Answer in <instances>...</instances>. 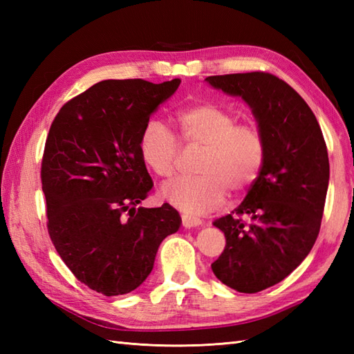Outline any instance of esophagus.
<instances>
[{
	"mask_svg": "<svg viewBox=\"0 0 354 354\" xmlns=\"http://www.w3.org/2000/svg\"><path fill=\"white\" fill-rule=\"evenodd\" d=\"M181 217H183V225L185 228H194V227H199V225H202V221L194 216L183 214Z\"/></svg>",
	"mask_w": 354,
	"mask_h": 354,
	"instance_id": "34e87169",
	"label": "esophagus"
}]
</instances>
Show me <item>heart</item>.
I'll return each mask as SVG.
<instances>
[{
  "label": "heart",
  "mask_w": 354,
  "mask_h": 354,
  "mask_svg": "<svg viewBox=\"0 0 354 354\" xmlns=\"http://www.w3.org/2000/svg\"><path fill=\"white\" fill-rule=\"evenodd\" d=\"M236 123L234 114L213 103L192 104L178 112L183 141L204 147L196 167L201 175L165 181L160 189L164 201L187 214H205L223 204L228 189L242 192L255 181L265 161V138L257 126ZM138 152L158 176H170L175 170L176 138L158 120L142 126Z\"/></svg>",
  "instance_id": "b5f03b06"
}]
</instances>
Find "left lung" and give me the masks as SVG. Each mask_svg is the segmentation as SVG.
Segmentation results:
<instances>
[{"instance_id":"8db88e82","label":"left lung","mask_w":354,"mask_h":354,"mask_svg":"<svg viewBox=\"0 0 354 354\" xmlns=\"http://www.w3.org/2000/svg\"><path fill=\"white\" fill-rule=\"evenodd\" d=\"M205 82L240 97L265 138V161L243 202L213 222L227 239L212 265L214 275L237 292L255 293L284 280L313 248L328 187L327 146L309 104L272 74Z\"/></svg>"}]
</instances>
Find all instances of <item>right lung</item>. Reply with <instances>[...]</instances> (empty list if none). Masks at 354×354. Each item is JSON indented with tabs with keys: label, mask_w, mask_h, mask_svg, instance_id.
<instances>
[{
	"label": "right lung",
	"mask_w": 354,
	"mask_h": 354,
	"mask_svg": "<svg viewBox=\"0 0 354 354\" xmlns=\"http://www.w3.org/2000/svg\"><path fill=\"white\" fill-rule=\"evenodd\" d=\"M179 84L99 82L64 104L45 141L51 242L79 281L106 297L137 289L162 240L181 227L169 204L137 208L153 187L138 152L141 129Z\"/></svg>",
	"instance_id": "right-lung-1"
}]
</instances>
